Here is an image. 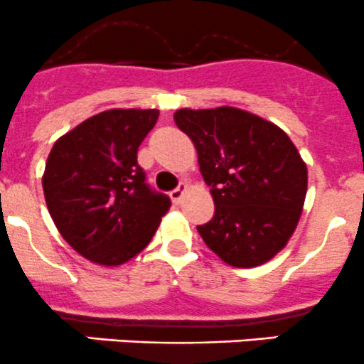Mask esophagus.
Returning <instances> with one entry per match:
<instances>
[{
  "mask_svg": "<svg viewBox=\"0 0 364 364\" xmlns=\"http://www.w3.org/2000/svg\"><path fill=\"white\" fill-rule=\"evenodd\" d=\"M186 191H187V183H181V186H178L177 189L171 191L170 196H171V200H173V203H177V205L181 203L183 194H186Z\"/></svg>",
  "mask_w": 364,
  "mask_h": 364,
  "instance_id": "esophagus-1",
  "label": "esophagus"
}]
</instances>
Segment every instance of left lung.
<instances>
[{
	"label": "left lung",
	"instance_id": "obj_1",
	"mask_svg": "<svg viewBox=\"0 0 364 364\" xmlns=\"http://www.w3.org/2000/svg\"><path fill=\"white\" fill-rule=\"evenodd\" d=\"M175 124L194 143L214 218L201 239L232 267H257L290 240L303 212L308 170L272 122L232 106L178 109Z\"/></svg>",
	"mask_w": 364,
	"mask_h": 364
}]
</instances>
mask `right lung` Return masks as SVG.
Wrapping results in <instances>:
<instances>
[{
    "mask_svg": "<svg viewBox=\"0 0 364 364\" xmlns=\"http://www.w3.org/2000/svg\"><path fill=\"white\" fill-rule=\"evenodd\" d=\"M157 109H107L56 139L42 187L56 228L81 257L117 267L141 253L171 207L138 166Z\"/></svg>",
    "mask_w": 364,
    "mask_h": 364,
    "instance_id": "add662e5",
    "label": "right lung"
}]
</instances>
